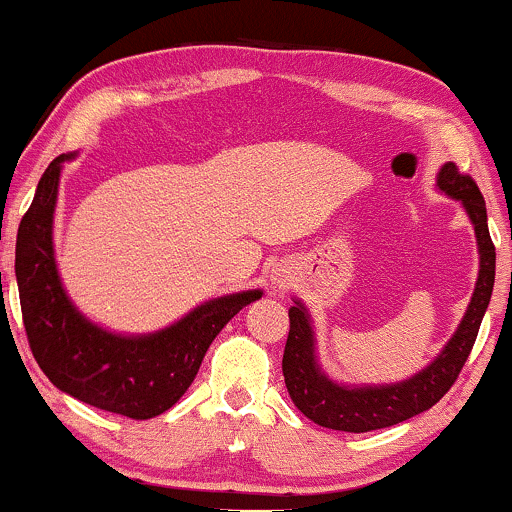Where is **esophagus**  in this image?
Here are the masks:
<instances>
[{"label": "esophagus", "mask_w": 512, "mask_h": 512, "mask_svg": "<svg viewBox=\"0 0 512 512\" xmlns=\"http://www.w3.org/2000/svg\"><path fill=\"white\" fill-rule=\"evenodd\" d=\"M272 284H275V289H284V284H286V279L279 275V277H272Z\"/></svg>", "instance_id": "obj_1"}]
</instances>
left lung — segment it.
I'll return each mask as SVG.
<instances>
[{
    "label": "left lung",
    "instance_id": "1",
    "mask_svg": "<svg viewBox=\"0 0 512 512\" xmlns=\"http://www.w3.org/2000/svg\"><path fill=\"white\" fill-rule=\"evenodd\" d=\"M436 186L447 198L461 202L478 240V282H475L464 319L436 359L408 380L391 384H340L331 380L319 366L312 317L298 298L293 300L289 310L291 328L282 359L284 382L291 401L314 424L347 433H366L401 424L433 408L450 391L464 368L473 342L478 338L489 298H492L496 249L487 228L485 198L475 181L466 174H459L454 163H445L436 177Z\"/></svg>",
    "mask_w": 512,
    "mask_h": 512
}]
</instances>
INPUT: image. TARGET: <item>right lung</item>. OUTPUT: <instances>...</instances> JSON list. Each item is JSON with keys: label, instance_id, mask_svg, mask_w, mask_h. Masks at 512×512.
Listing matches in <instances>:
<instances>
[{"label": "right lung", "instance_id": "add662e5", "mask_svg": "<svg viewBox=\"0 0 512 512\" xmlns=\"http://www.w3.org/2000/svg\"><path fill=\"white\" fill-rule=\"evenodd\" d=\"M76 153H62L41 174L16 240L20 310L39 368L55 387L93 408L130 419L170 410L198 375L221 328L263 296L249 289L212 298L156 333H114L90 321L67 296L53 249L60 172Z\"/></svg>", "mask_w": 512, "mask_h": 512}]
</instances>
